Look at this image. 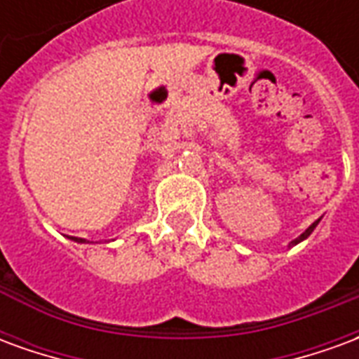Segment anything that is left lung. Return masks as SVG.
I'll return each mask as SVG.
<instances>
[{
    "mask_svg": "<svg viewBox=\"0 0 359 359\" xmlns=\"http://www.w3.org/2000/svg\"><path fill=\"white\" fill-rule=\"evenodd\" d=\"M319 225V219H317L316 223H311V225L308 226V229H306V231H304V233L300 234V236H298V238H296V241H292L290 242V246H296V244H298V242H302V241H306V238H308L309 234L313 233V229H316V226Z\"/></svg>",
    "mask_w": 359,
    "mask_h": 359,
    "instance_id": "1",
    "label": "left lung"
}]
</instances>
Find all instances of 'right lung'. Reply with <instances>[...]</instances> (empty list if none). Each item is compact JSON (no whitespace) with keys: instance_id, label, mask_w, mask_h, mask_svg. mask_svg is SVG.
Wrapping results in <instances>:
<instances>
[{"instance_id":"obj_1","label":"right lung","mask_w":359,"mask_h":359,"mask_svg":"<svg viewBox=\"0 0 359 359\" xmlns=\"http://www.w3.org/2000/svg\"><path fill=\"white\" fill-rule=\"evenodd\" d=\"M71 238H73L74 242H81V244H84V242H86L84 238H76V236H71Z\"/></svg>"}]
</instances>
